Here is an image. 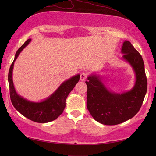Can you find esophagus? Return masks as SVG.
<instances>
[{
    "label": "esophagus",
    "instance_id": "34e87169",
    "mask_svg": "<svg viewBox=\"0 0 156 156\" xmlns=\"http://www.w3.org/2000/svg\"><path fill=\"white\" fill-rule=\"evenodd\" d=\"M87 74L86 73H82L80 74V80L81 81H85L86 79H87Z\"/></svg>",
    "mask_w": 156,
    "mask_h": 156
}]
</instances>
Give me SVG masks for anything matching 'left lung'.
I'll list each match as a JSON object with an SVG mask.
<instances>
[{"instance_id": "left-lung-1", "label": "left lung", "mask_w": 156, "mask_h": 156, "mask_svg": "<svg viewBox=\"0 0 156 156\" xmlns=\"http://www.w3.org/2000/svg\"><path fill=\"white\" fill-rule=\"evenodd\" d=\"M122 59L133 68L135 76L133 87L130 90L116 92L111 90L98 74L87 77V108L94 120L106 125L120 124L133 117L141 107L147 92V82L144 62L129 41L121 48Z\"/></svg>"}]
</instances>
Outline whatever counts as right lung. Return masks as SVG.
Here are the masks:
<instances>
[{
    "label": "right lung",
    "instance_id": "1",
    "mask_svg": "<svg viewBox=\"0 0 156 156\" xmlns=\"http://www.w3.org/2000/svg\"><path fill=\"white\" fill-rule=\"evenodd\" d=\"M31 41V39H28L18 49L15 54L14 61L10 67L8 75L10 97L16 110L24 117L34 122L45 123L55 120L62 114L66 107V98L78 82L80 75L78 74L63 82L54 93L41 101H31L18 94L12 80L14 63L20 53Z\"/></svg>",
    "mask_w": 156,
    "mask_h": 156
}]
</instances>
